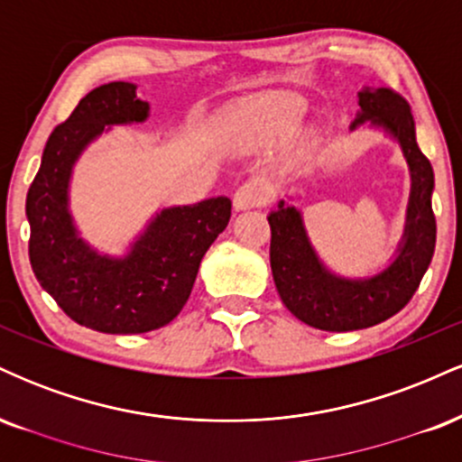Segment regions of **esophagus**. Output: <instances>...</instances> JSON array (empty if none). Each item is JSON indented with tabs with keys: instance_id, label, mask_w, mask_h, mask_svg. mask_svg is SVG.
I'll return each instance as SVG.
<instances>
[{
	"instance_id": "obj_1",
	"label": "esophagus",
	"mask_w": 462,
	"mask_h": 462,
	"mask_svg": "<svg viewBox=\"0 0 462 462\" xmlns=\"http://www.w3.org/2000/svg\"><path fill=\"white\" fill-rule=\"evenodd\" d=\"M267 201V190L256 182H245L235 193V210H252Z\"/></svg>"
}]
</instances>
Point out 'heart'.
I'll return each mask as SVG.
<instances>
[{"instance_id": "1", "label": "heart", "mask_w": 462, "mask_h": 462, "mask_svg": "<svg viewBox=\"0 0 462 462\" xmlns=\"http://www.w3.org/2000/svg\"><path fill=\"white\" fill-rule=\"evenodd\" d=\"M309 106L301 97L286 93L263 95L238 106L226 119L224 141L238 152L272 147L295 134L304 121Z\"/></svg>"}]
</instances>
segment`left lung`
Returning a JSON list of instances; mask_svg holds the SVG:
<instances>
[{
    "label": "left lung",
    "instance_id": "obj_1",
    "mask_svg": "<svg viewBox=\"0 0 462 462\" xmlns=\"http://www.w3.org/2000/svg\"><path fill=\"white\" fill-rule=\"evenodd\" d=\"M358 106L349 130L360 125L383 130L400 145L411 171L404 232L389 264L363 278L338 275L312 247L301 210L280 199L267 217L272 226L269 261L280 300L300 321L328 332L363 330L404 309L430 267L437 243L434 173L417 145L411 106L391 88L369 87L358 91Z\"/></svg>",
    "mask_w": 462,
    "mask_h": 462
}]
</instances>
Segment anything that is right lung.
<instances>
[{
	"mask_svg": "<svg viewBox=\"0 0 462 462\" xmlns=\"http://www.w3.org/2000/svg\"><path fill=\"white\" fill-rule=\"evenodd\" d=\"M147 116L150 104L136 97V84L93 88L47 139L25 199L36 280L73 321L106 334H143L176 319L201 258L230 221L232 201L221 195L161 208L121 256L84 241L69 198L73 167L113 125L143 124Z\"/></svg>",
	"mask_w": 462,
	"mask_h": 462,
	"instance_id": "add662e5",
	"label": "right lung"
}]
</instances>
